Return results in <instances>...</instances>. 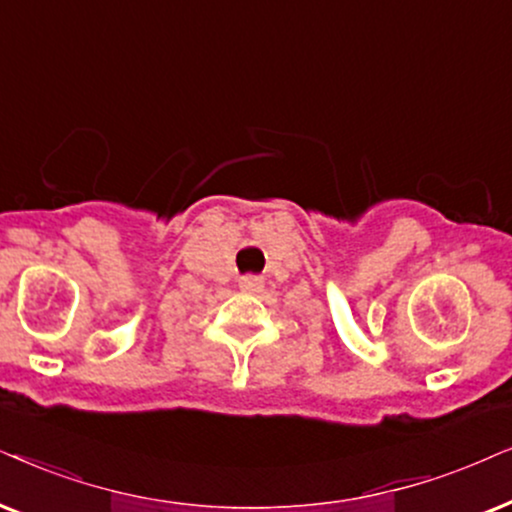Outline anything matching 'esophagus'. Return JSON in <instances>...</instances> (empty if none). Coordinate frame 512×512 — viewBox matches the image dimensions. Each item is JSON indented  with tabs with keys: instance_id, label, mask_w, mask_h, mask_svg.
Wrapping results in <instances>:
<instances>
[{
	"instance_id": "34e87169",
	"label": "esophagus",
	"mask_w": 512,
	"mask_h": 512,
	"mask_svg": "<svg viewBox=\"0 0 512 512\" xmlns=\"http://www.w3.org/2000/svg\"><path fill=\"white\" fill-rule=\"evenodd\" d=\"M238 286H241V290H245V293H260L262 290V278L260 276H252V274H248V276H241L238 278Z\"/></svg>"
}]
</instances>
